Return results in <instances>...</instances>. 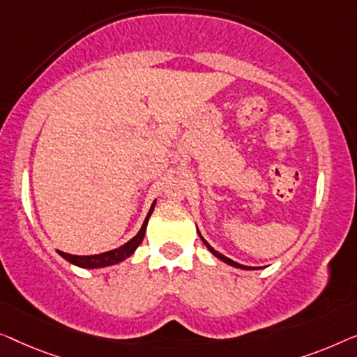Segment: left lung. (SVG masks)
I'll return each mask as SVG.
<instances>
[{
    "instance_id": "8db88e82",
    "label": "left lung",
    "mask_w": 357,
    "mask_h": 357,
    "mask_svg": "<svg viewBox=\"0 0 357 357\" xmlns=\"http://www.w3.org/2000/svg\"><path fill=\"white\" fill-rule=\"evenodd\" d=\"M199 236H200V234H199ZM200 239L204 241V244L207 245V249L210 250V252H212V254L215 255V257H218L220 260H223V262H227L228 265H233V267H236V268H243V270H249V268H252V267H245V265H241V264H238V262H234V260H231V259H228V257H225L223 254L217 252V250H215V249L212 248V245H210V244L207 243V241H205V239L202 238V236H200Z\"/></svg>"
}]
</instances>
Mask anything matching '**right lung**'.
Here are the masks:
<instances>
[{
  "instance_id": "obj_1",
  "label": "right lung",
  "mask_w": 357,
  "mask_h": 357,
  "mask_svg": "<svg viewBox=\"0 0 357 357\" xmlns=\"http://www.w3.org/2000/svg\"><path fill=\"white\" fill-rule=\"evenodd\" d=\"M153 207H155V204H152V207H150V212L147 215V218H145V222H144L142 228H140L139 233L135 234L132 239L128 241L126 244H123L121 248L108 250V252H103V254H95V255H73V254L61 252V250H58V254L61 255V257L66 259L68 262H71V264L77 265V267H82V268H100V267H108V265H114L118 262H123L124 259H128L129 255H132L134 250L139 248L140 243H142V239L145 236V228H147L149 218L153 212Z\"/></svg>"
}]
</instances>
